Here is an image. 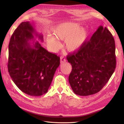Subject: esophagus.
I'll list each match as a JSON object with an SVG mask.
<instances>
[{"label":"esophagus","instance_id":"34e87169","mask_svg":"<svg viewBox=\"0 0 124 124\" xmlns=\"http://www.w3.org/2000/svg\"><path fill=\"white\" fill-rule=\"evenodd\" d=\"M66 59L64 57H60V63H61V64L62 63H64L66 62Z\"/></svg>","mask_w":124,"mask_h":124}]
</instances>
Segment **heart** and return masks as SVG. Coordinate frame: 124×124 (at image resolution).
I'll return each instance as SVG.
<instances>
[{
    "instance_id": "b5f03b06",
    "label": "heart",
    "mask_w": 124,
    "mask_h": 124,
    "mask_svg": "<svg viewBox=\"0 0 124 124\" xmlns=\"http://www.w3.org/2000/svg\"><path fill=\"white\" fill-rule=\"evenodd\" d=\"M54 37L48 36L46 43L52 51L59 49V40H64L65 47L68 51L74 52L79 50L88 38V32L85 28L75 22H67L59 24L52 29Z\"/></svg>"
}]
</instances>
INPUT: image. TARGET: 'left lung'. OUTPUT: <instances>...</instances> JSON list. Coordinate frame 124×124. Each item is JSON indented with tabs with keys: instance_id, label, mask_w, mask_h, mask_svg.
<instances>
[{
	"instance_id": "left-lung-1",
	"label": "left lung",
	"mask_w": 124,
	"mask_h": 124,
	"mask_svg": "<svg viewBox=\"0 0 124 124\" xmlns=\"http://www.w3.org/2000/svg\"><path fill=\"white\" fill-rule=\"evenodd\" d=\"M115 49L112 34L100 26L79 50L68 55L72 67L69 81L75 94L89 96L102 89L116 69Z\"/></svg>"
}]
</instances>
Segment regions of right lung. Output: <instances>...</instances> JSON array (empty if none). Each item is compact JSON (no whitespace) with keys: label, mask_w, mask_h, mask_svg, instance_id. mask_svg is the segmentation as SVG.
<instances>
[{"label":"right lung","mask_w":124,"mask_h":124,"mask_svg":"<svg viewBox=\"0 0 124 124\" xmlns=\"http://www.w3.org/2000/svg\"><path fill=\"white\" fill-rule=\"evenodd\" d=\"M34 36L43 41L29 21L22 22L15 30L8 45V70L16 86L34 96L45 94L60 65V58L43 47Z\"/></svg>","instance_id":"add662e5"}]
</instances>
